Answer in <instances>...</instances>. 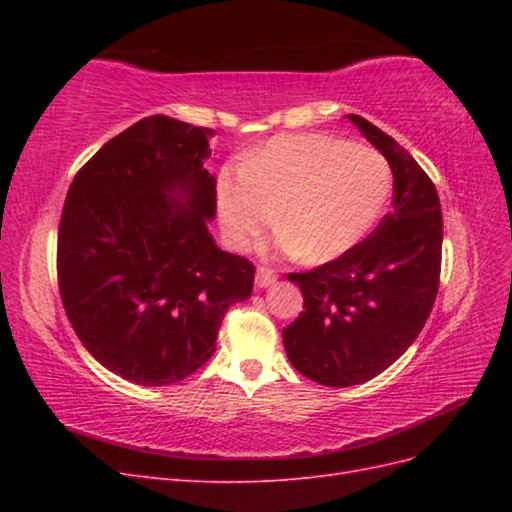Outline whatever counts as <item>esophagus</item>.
I'll list each match as a JSON object with an SVG mask.
<instances>
[{
    "label": "esophagus",
    "mask_w": 512,
    "mask_h": 512,
    "mask_svg": "<svg viewBox=\"0 0 512 512\" xmlns=\"http://www.w3.org/2000/svg\"><path fill=\"white\" fill-rule=\"evenodd\" d=\"M277 273L269 267H258L256 269V286L258 288H269L271 284H275Z\"/></svg>",
    "instance_id": "1"
}]
</instances>
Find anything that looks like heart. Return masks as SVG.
<instances>
[{
	"instance_id": "obj_1",
	"label": "heart",
	"mask_w": 512,
	"mask_h": 512,
	"mask_svg": "<svg viewBox=\"0 0 512 512\" xmlns=\"http://www.w3.org/2000/svg\"><path fill=\"white\" fill-rule=\"evenodd\" d=\"M391 188L389 162L378 151L322 134H284L241 168L222 170L218 215L232 245H247L275 220L284 254L329 262L376 226Z\"/></svg>"
}]
</instances>
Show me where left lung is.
<instances>
[{
	"mask_svg": "<svg viewBox=\"0 0 512 512\" xmlns=\"http://www.w3.org/2000/svg\"><path fill=\"white\" fill-rule=\"evenodd\" d=\"M393 170V211L350 252L290 273L303 312L282 331L294 369L324 386L376 378L404 354L431 314L440 284L442 209L436 185L395 138L346 115Z\"/></svg>",
	"mask_w": 512,
	"mask_h": 512,
	"instance_id": "1",
	"label": "left lung"
}]
</instances>
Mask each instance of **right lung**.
Segmentation results:
<instances>
[{"mask_svg":"<svg viewBox=\"0 0 512 512\" xmlns=\"http://www.w3.org/2000/svg\"><path fill=\"white\" fill-rule=\"evenodd\" d=\"M213 130L151 115L76 173L57 235V280L74 333L108 371L141 386L188 378L215 352L254 265L209 232Z\"/></svg>","mask_w":512,"mask_h":512,"instance_id":"right-lung-1","label":"right lung"}]
</instances>
